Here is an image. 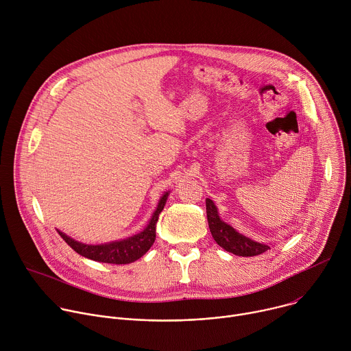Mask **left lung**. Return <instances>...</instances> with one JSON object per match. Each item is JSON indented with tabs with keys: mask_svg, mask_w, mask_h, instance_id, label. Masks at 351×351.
Segmentation results:
<instances>
[{
	"mask_svg": "<svg viewBox=\"0 0 351 351\" xmlns=\"http://www.w3.org/2000/svg\"><path fill=\"white\" fill-rule=\"evenodd\" d=\"M207 219L211 234L214 240L228 253L240 257H254L265 253L269 250V244L263 241H256L241 233H239L233 226L226 223L219 218L218 208L211 198H206Z\"/></svg>",
	"mask_w": 351,
	"mask_h": 351,
	"instance_id": "8db88e82",
	"label": "left lung"
}]
</instances>
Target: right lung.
<instances>
[{"mask_svg":"<svg viewBox=\"0 0 351 351\" xmlns=\"http://www.w3.org/2000/svg\"><path fill=\"white\" fill-rule=\"evenodd\" d=\"M169 191H165L162 197L160 198L158 206L149 219L148 225L138 233L129 236L122 240H115L104 244H86L82 241H77L72 239L71 236L65 234L64 232L58 230L60 236L75 250V252L88 260L106 263V264H130L143 257L149 247H152L156 241V226L158 222V217L161 211L165 207V203L168 199Z\"/></svg>","mask_w":351,"mask_h":351,"instance_id":"add662e5","label":"right lung"}]
</instances>
